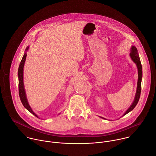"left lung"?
<instances>
[{"label": "left lung", "instance_id": "1", "mask_svg": "<svg viewBox=\"0 0 156 156\" xmlns=\"http://www.w3.org/2000/svg\"><path fill=\"white\" fill-rule=\"evenodd\" d=\"M130 56L132 59V60L134 62V63L136 64L138 69V82H137V87H136V94L135 96L134 100L132 103V104L130 105L129 108L126 111V112L123 114V115H126L129 112H130L131 111H132L135 107L136 106L140 97V94H141V80H142V77H143V71H142V66L141 63L140 61V58L138 55V50L136 48L135 46H132L131 49H130ZM102 119H106L104 117H100Z\"/></svg>", "mask_w": 156, "mask_h": 156}]
</instances>
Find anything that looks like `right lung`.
Segmentation results:
<instances>
[{"label": "right lung", "instance_id": "1", "mask_svg": "<svg viewBox=\"0 0 156 156\" xmlns=\"http://www.w3.org/2000/svg\"><path fill=\"white\" fill-rule=\"evenodd\" d=\"M29 47H27L24 52V54L22 58V59L20 62V64L18 68V89H19V95L20 98L21 100V101L24 106V107L30 113H32L33 115H34L36 117L39 118V116L33 111L32 108H30V106L29 105L27 97H26V91L24 89V82H23V69H24V65L25 61L26 59V51L28 50Z\"/></svg>", "mask_w": 156, "mask_h": 156}]
</instances>
